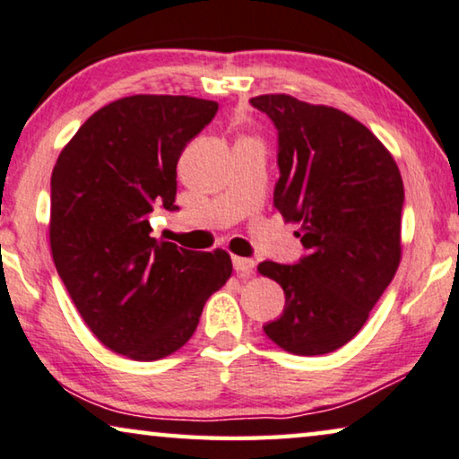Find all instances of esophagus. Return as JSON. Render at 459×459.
<instances>
[{
    "label": "esophagus",
    "instance_id": "1",
    "mask_svg": "<svg viewBox=\"0 0 459 459\" xmlns=\"http://www.w3.org/2000/svg\"><path fill=\"white\" fill-rule=\"evenodd\" d=\"M232 268H235V272L238 273V276H249V273L253 272V268H255V262L249 257H232Z\"/></svg>",
    "mask_w": 459,
    "mask_h": 459
}]
</instances>
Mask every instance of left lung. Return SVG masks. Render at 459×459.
<instances>
[{
  "mask_svg": "<svg viewBox=\"0 0 459 459\" xmlns=\"http://www.w3.org/2000/svg\"><path fill=\"white\" fill-rule=\"evenodd\" d=\"M278 129L273 206L299 222L305 255L259 273L282 286V316L268 338L300 357L338 351L357 336L400 265L404 183L385 146L351 115L289 94L249 100Z\"/></svg>",
  "mask_w": 459,
  "mask_h": 459,
  "instance_id": "left-lung-1",
  "label": "left lung"
}]
</instances>
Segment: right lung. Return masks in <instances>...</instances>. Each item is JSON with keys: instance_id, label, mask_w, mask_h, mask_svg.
<instances>
[{"instance_id": "1", "label": "right lung", "mask_w": 459, "mask_h": 459, "mask_svg": "<svg viewBox=\"0 0 459 459\" xmlns=\"http://www.w3.org/2000/svg\"><path fill=\"white\" fill-rule=\"evenodd\" d=\"M218 102L135 94L99 108L61 150L51 175V253L94 336L134 360H159L194 336L227 282L230 255L150 235L175 206L177 162Z\"/></svg>"}]
</instances>
